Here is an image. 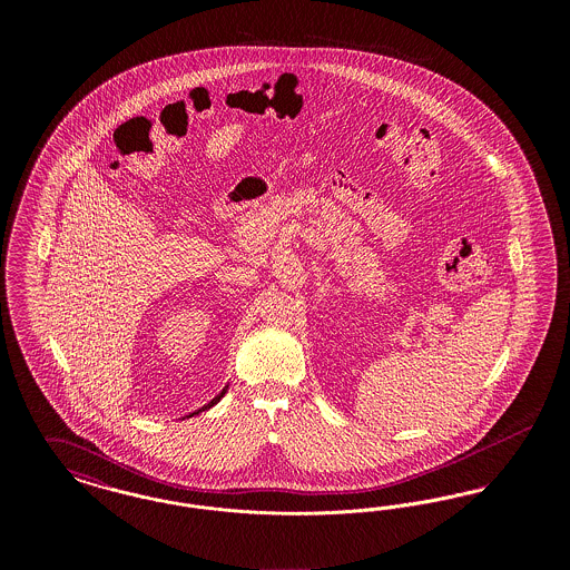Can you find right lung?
<instances>
[{
  "instance_id": "1",
  "label": "right lung",
  "mask_w": 570,
  "mask_h": 570,
  "mask_svg": "<svg viewBox=\"0 0 570 570\" xmlns=\"http://www.w3.org/2000/svg\"><path fill=\"white\" fill-rule=\"evenodd\" d=\"M224 393H226V389H224V391H222V393H219V395H216V397H214V400H212V402H209V404H207V406H203V407H200V410H196V412H191V414H198V412H203V410H207V407L214 406V404H217V402H219V400H222V397H224ZM191 414H190V416H191Z\"/></svg>"
}]
</instances>
